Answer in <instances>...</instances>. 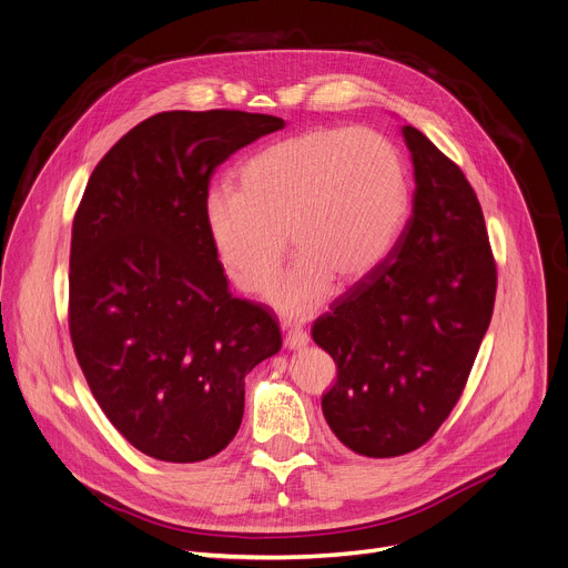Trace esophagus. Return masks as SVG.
<instances>
[{
  "mask_svg": "<svg viewBox=\"0 0 568 568\" xmlns=\"http://www.w3.org/2000/svg\"><path fill=\"white\" fill-rule=\"evenodd\" d=\"M307 342H311V337H307V333H303L301 328H292V331H287V335H285V348H290V351L305 348Z\"/></svg>",
  "mask_w": 568,
  "mask_h": 568,
  "instance_id": "obj_1",
  "label": "esophagus"
}]
</instances>
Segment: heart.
<instances>
[{
    "label": "heart",
    "instance_id": "heart-1",
    "mask_svg": "<svg viewBox=\"0 0 568 568\" xmlns=\"http://www.w3.org/2000/svg\"><path fill=\"white\" fill-rule=\"evenodd\" d=\"M409 205L400 149L372 129H313L257 151L237 192L211 190L203 224L226 276L263 294L278 276L287 233L298 253L270 294L285 317L322 307L335 283L367 278L398 242Z\"/></svg>",
    "mask_w": 568,
    "mask_h": 568
}]
</instances>
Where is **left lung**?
Instances as JSON below:
<instances>
[{"label":"left lung","instance_id":"1","mask_svg":"<svg viewBox=\"0 0 568 568\" xmlns=\"http://www.w3.org/2000/svg\"><path fill=\"white\" fill-rule=\"evenodd\" d=\"M412 217L385 261L313 326L337 365L322 398L353 453L396 457L424 446L467 385L496 298L483 209L462 170L415 126Z\"/></svg>","mask_w":568,"mask_h":568}]
</instances>
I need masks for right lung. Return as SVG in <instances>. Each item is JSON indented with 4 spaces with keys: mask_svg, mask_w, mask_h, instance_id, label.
Instances as JSON below:
<instances>
[{
    "mask_svg": "<svg viewBox=\"0 0 568 568\" xmlns=\"http://www.w3.org/2000/svg\"><path fill=\"white\" fill-rule=\"evenodd\" d=\"M274 115L170 111L94 168L72 224L70 335L109 422L149 457L201 462L235 437L244 376L281 351L261 303L235 298L205 233L211 176L283 129Z\"/></svg>",
    "mask_w": 568,
    "mask_h": 568,
    "instance_id": "right-lung-1",
    "label": "right lung"
}]
</instances>
